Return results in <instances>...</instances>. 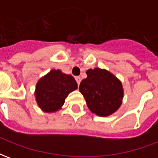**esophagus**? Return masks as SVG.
I'll return each mask as SVG.
<instances>
[{
	"label": "esophagus",
	"instance_id": "esophagus-1",
	"mask_svg": "<svg viewBox=\"0 0 158 158\" xmlns=\"http://www.w3.org/2000/svg\"><path fill=\"white\" fill-rule=\"evenodd\" d=\"M75 79H76V81H77V83H78V85H79V84H80V82H81V78H80L79 76H77V77H75Z\"/></svg>",
	"mask_w": 158,
	"mask_h": 158
}]
</instances>
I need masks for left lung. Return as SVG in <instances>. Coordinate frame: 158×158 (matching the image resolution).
<instances>
[{"mask_svg":"<svg viewBox=\"0 0 158 158\" xmlns=\"http://www.w3.org/2000/svg\"><path fill=\"white\" fill-rule=\"evenodd\" d=\"M79 91L82 93L89 109L101 117L109 116L118 109L123 97L121 81L106 69L96 68L86 71Z\"/></svg>","mask_w":158,"mask_h":158,"instance_id":"8db88e82","label":"left lung"}]
</instances>
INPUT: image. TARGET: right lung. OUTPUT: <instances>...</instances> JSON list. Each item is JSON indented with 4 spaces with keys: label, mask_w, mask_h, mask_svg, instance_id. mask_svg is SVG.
<instances>
[{
    "label": "right lung",
    "mask_w": 158,
    "mask_h": 158,
    "mask_svg": "<svg viewBox=\"0 0 158 158\" xmlns=\"http://www.w3.org/2000/svg\"><path fill=\"white\" fill-rule=\"evenodd\" d=\"M77 88V82L72 75L52 69L38 81L35 96L43 112L54 113L63 106L69 93Z\"/></svg>",
    "instance_id": "right-lung-1"
}]
</instances>
